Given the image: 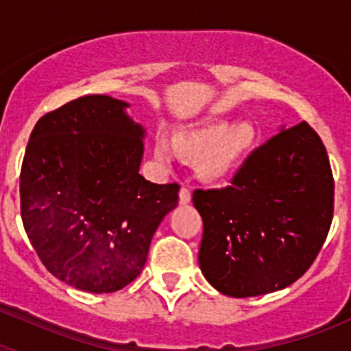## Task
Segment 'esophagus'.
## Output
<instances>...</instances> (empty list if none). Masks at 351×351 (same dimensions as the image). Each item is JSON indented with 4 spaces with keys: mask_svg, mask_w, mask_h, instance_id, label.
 Here are the masks:
<instances>
[{
    "mask_svg": "<svg viewBox=\"0 0 351 351\" xmlns=\"http://www.w3.org/2000/svg\"><path fill=\"white\" fill-rule=\"evenodd\" d=\"M191 200V191L190 188H186V186H182L181 191H179V202L181 204H188Z\"/></svg>",
    "mask_w": 351,
    "mask_h": 351,
    "instance_id": "1",
    "label": "esophagus"
}]
</instances>
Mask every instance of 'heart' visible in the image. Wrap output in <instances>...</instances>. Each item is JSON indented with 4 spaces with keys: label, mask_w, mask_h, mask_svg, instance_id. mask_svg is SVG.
<instances>
[{
    "label": "heart",
    "mask_w": 351,
    "mask_h": 351,
    "mask_svg": "<svg viewBox=\"0 0 351 351\" xmlns=\"http://www.w3.org/2000/svg\"><path fill=\"white\" fill-rule=\"evenodd\" d=\"M255 130L250 123H235L226 119H210L193 128H182L173 133L172 141L160 135L154 153L161 161H172L176 151L182 156H198V172L204 179L218 181L241 163L255 144Z\"/></svg>",
    "instance_id": "obj_1"
}]
</instances>
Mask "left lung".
I'll use <instances>...</instances> for the list:
<instances>
[{
  "label": "left lung",
  "mask_w": 351,
  "mask_h": 351,
  "mask_svg": "<svg viewBox=\"0 0 351 351\" xmlns=\"http://www.w3.org/2000/svg\"><path fill=\"white\" fill-rule=\"evenodd\" d=\"M204 219L198 263L223 295L283 290L311 267L332 223L334 179L318 133L302 121L247 156L221 190H195Z\"/></svg>",
  "instance_id": "8db88e82"
}]
</instances>
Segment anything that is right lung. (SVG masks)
<instances>
[{"mask_svg":"<svg viewBox=\"0 0 351 351\" xmlns=\"http://www.w3.org/2000/svg\"><path fill=\"white\" fill-rule=\"evenodd\" d=\"M130 105L80 96L40 117L21 169V216L36 255L58 280L117 291L142 272L179 184L141 176L145 130Z\"/></svg>","mask_w":351,"mask_h":351,"instance_id":"right-lung-1","label":"right lung"}]
</instances>
